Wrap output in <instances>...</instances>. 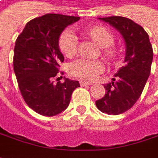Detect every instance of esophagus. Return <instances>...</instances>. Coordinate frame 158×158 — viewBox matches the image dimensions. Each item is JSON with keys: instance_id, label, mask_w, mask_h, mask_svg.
<instances>
[{"instance_id": "1", "label": "esophagus", "mask_w": 158, "mask_h": 158, "mask_svg": "<svg viewBox=\"0 0 158 158\" xmlns=\"http://www.w3.org/2000/svg\"><path fill=\"white\" fill-rule=\"evenodd\" d=\"M79 84H80V85H82V86H84V85H91L93 84L92 82H87V81H80L79 82Z\"/></svg>"}]
</instances>
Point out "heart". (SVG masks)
I'll return each instance as SVG.
<instances>
[{
    "mask_svg": "<svg viewBox=\"0 0 158 158\" xmlns=\"http://www.w3.org/2000/svg\"><path fill=\"white\" fill-rule=\"evenodd\" d=\"M84 32L102 47V53L106 59L112 60L115 58L117 55L116 49L110 46L114 41V35L110 30L102 26H94L85 30ZM58 44L61 52L66 57H73L77 51V36L72 30H65L60 35ZM103 69L104 65L101 61L79 58L71 64L70 73L74 77L90 81L101 74Z\"/></svg>",
    "mask_w": 158,
    "mask_h": 158,
    "instance_id": "obj_1",
    "label": "heart"
}]
</instances>
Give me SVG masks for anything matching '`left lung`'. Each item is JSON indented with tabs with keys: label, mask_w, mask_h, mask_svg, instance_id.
<instances>
[{
	"label": "left lung",
	"mask_w": 158,
	"mask_h": 158,
	"mask_svg": "<svg viewBox=\"0 0 158 158\" xmlns=\"http://www.w3.org/2000/svg\"><path fill=\"white\" fill-rule=\"evenodd\" d=\"M99 19L116 29L126 44L124 66L119 69L112 82L104 85L105 96L95 101L100 111L116 115L131 108L138 101L150 76L153 50L148 33L132 20L123 16Z\"/></svg>",
	"instance_id": "1"
}]
</instances>
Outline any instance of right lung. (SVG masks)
<instances>
[{
	"mask_svg": "<svg viewBox=\"0 0 158 158\" xmlns=\"http://www.w3.org/2000/svg\"><path fill=\"white\" fill-rule=\"evenodd\" d=\"M78 16L47 14L32 19L18 35L14 49L15 74L27 105L44 116H54L69 106L79 81L64 79L54 84L64 56L59 50V36Z\"/></svg>",
	"mask_w": 158,
	"mask_h": 158,
	"instance_id": "obj_1",
	"label": "right lung"
}]
</instances>
